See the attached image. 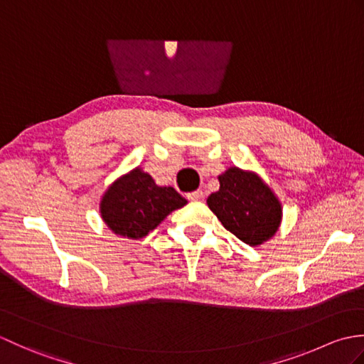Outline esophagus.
Instances as JSON below:
<instances>
[{
    "mask_svg": "<svg viewBox=\"0 0 364 364\" xmlns=\"http://www.w3.org/2000/svg\"><path fill=\"white\" fill-rule=\"evenodd\" d=\"M188 198L191 202H200V200H203V191H194L188 194Z\"/></svg>",
    "mask_w": 364,
    "mask_h": 364,
    "instance_id": "esophagus-1",
    "label": "esophagus"
}]
</instances>
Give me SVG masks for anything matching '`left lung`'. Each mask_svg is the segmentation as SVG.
Listing matches in <instances>:
<instances>
[{
	"instance_id": "obj_1",
	"label": "left lung",
	"mask_w": 364,
	"mask_h": 364,
	"mask_svg": "<svg viewBox=\"0 0 364 364\" xmlns=\"http://www.w3.org/2000/svg\"><path fill=\"white\" fill-rule=\"evenodd\" d=\"M220 188L206 203L230 233L250 247L272 237L282 223V203L255 172L230 167L219 175Z\"/></svg>"
}]
</instances>
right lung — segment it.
Here are the masks:
<instances>
[{
	"mask_svg": "<svg viewBox=\"0 0 364 364\" xmlns=\"http://www.w3.org/2000/svg\"><path fill=\"white\" fill-rule=\"evenodd\" d=\"M186 203L188 200L173 188L158 186L149 173L136 167L107 188L100 202V213L112 233L141 239Z\"/></svg>",
	"mask_w": 364,
	"mask_h": 364,
	"instance_id": "obj_1",
	"label": "right lung"
}]
</instances>
